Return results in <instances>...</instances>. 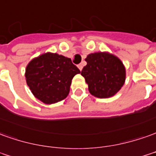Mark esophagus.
Wrapping results in <instances>:
<instances>
[{
  "label": "esophagus",
  "mask_w": 156,
  "mask_h": 156,
  "mask_svg": "<svg viewBox=\"0 0 156 156\" xmlns=\"http://www.w3.org/2000/svg\"><path fill=\"white\" fill-rule=\"evenodd\" d=\"M78 68H79V70L82 71V69H83V63H80V64H79V65H78Z\"/></svg>",
  "instance_id": "obj_1"
}]
</instances>
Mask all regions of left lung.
<instances>
[{
    "label": "left lung",
    "mask_w": 156,
    "mask_h": 156,
    "mask_svg": "<svg viewBox=\"0 0 156 156\" xmlns=\"http://www.w3.org/2000/svg\"><path fill=\"white\" fill-rule=\"evenodd\" d=\"M81 75L85 78L89 93L98 98L113 96L122 87L126 78L123 63L108 52H95L88 55Z\"/></svg>",
    "instance_id": "8db88e82"
}]
</instances>
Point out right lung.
I'll return each mask as SVG.
<instances>
[{"mask_svg": "<svg viewBox=\"0 0 156 156\" xmlns=\"http://www.w3.org/2000/svg\"><path fill=\"white\" fill-rule=\"evenodd\" d=\"M80 71L70 58L47 52L28 64L25 78L33 94L44 104L50 105L68 95L72 79Z\"/></svg>", "mask_w": 156, "mask_h": 156, "instance_id": "add662e5", "label": "right lung"}]
</instances>
